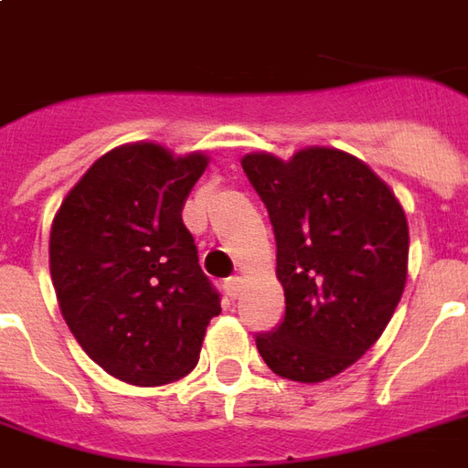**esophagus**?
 <instances>
[{
	"label": "esophagus",
	"mask_w": 468,
	"mask_h": 468,
	"mask_svg": "<svg viewBox=\"0 0 468 468\" xmlns=\"http://www.w3.org/2000/svg\"><path fill=\"white\" fill-rule=\"evenodd\" d=\"M223 289H226L228 299H238V296H240V292H242V279L240 277H230L226 284H223Z\"/></svg>",
	"instance_id": "1"
}]
</instances>
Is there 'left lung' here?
Listing matches in <instances>:
<instances>
[{"instance_id": "left-lung-1", "label": "left lung", "mask_w": 468, "mask_h": 468, "mask_svg": "<svg viewBox=\"0 0 468 468\" xmlns=\"http://www.w3.org/2000/svg\"><path fill=\"white\" fill-rule=\"evenodd\" d=\"M270 211L286 315L257 349L274 374L320 384L359 359L388 325L408 279V220L391 186L345 150L289 160L242 155Z\"/></svg>"}]
</instances>
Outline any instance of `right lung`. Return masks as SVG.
Instances as JSON below:
<instances>
[{
  "label": "right lung",
  "mask_w": 468,
  "mask_h": 468,
  "mask_svg": "<svg viewBox=\"0 0 468 468\" xmlns=\"http://www.w3.org/2000/svg\"><path fill=\"white\" fill-rule=\"evenodd\" d=\"M211 157L153 141L99 157L50 226V277L68 327L113 378L162 386L198 362L218 293L182 211Z\"/></svg>",
  "instance_id": "add662e5"
}]
</instances>
